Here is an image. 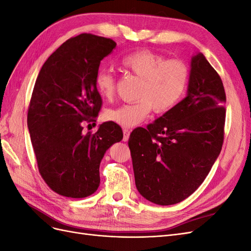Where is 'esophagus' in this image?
I'll return each instance as SVG.
<instances>
[{"instance_id":"esophagus-1","label":"esophagus","mask_w":251,"mask_h":251,"mask_svg":"<svg viewBox=\"0 0 251 251\" xmlns=\"http://www.w3.org/2000/svg\"><path fill=\"white\" fill-rule=\"evenodd\" d=\"M131 131L128 128H124V141H127L128 137H130Z\"/></svg>"}]
</instances>
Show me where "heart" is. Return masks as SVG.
<instances>
[{"label": "heart", "instance_id": "b5f03b06", "mask_svg": "<svg viewBox=\"0 0 251 251\" xmlns=\"http://www.w3.org/2000/svg\"><path fill=\"white\" fill-rule=\"evenodd\" d=\"M120 66L141 78L137 101L105 111V118L124 127L139 125L153 108L157 113L168 112L181 100L188 85L189 68L183 60L166 59L147 49L125 56ZM94 83L98 94L112 100L116 90V77L109 69H98Z\"/></svg>", "mask_w": 251, "mask_h": 251}]
</instances>
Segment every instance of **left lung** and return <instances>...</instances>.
I'll return each instance as SVG.
<instances>
[{
    "label": "left lung",
    "instance_id": "left-lung-1",
    "mask_svg": "<svg viewBox=\"0 0 251 251\" xmlns=\"http://www.w3.org/2000/svg\"><path fill=\"white\" fill-rule=\"evenodd\" d=\"M225 101L221 77L198 53L191 62L186 96L130 135L135 183L144 198L176 204L202 184L222 150Z\"/></svg>",
    "mask_w": 251,
    "mask_h": 251
}]
</instances>
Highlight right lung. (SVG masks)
Instances as JSON below:
<instances>
[{
    "mask_svg": "<svg viewBox=\"0 0 251 251\" xmlns=\"http://www.w3.org/2000/svg\"><path fill=\"white\" fill-rule=\"evenodd\" d=\"M115 47L113 40L91 33L71 37L48 57L35 81L27 124L37 168L52 191L68 198L96 192L105 151L124 137L113 121L82 134V125L96 121L102 104L95 73Z\"/></svg>",
    "mask_w": 251,
    "mask_h": 251,
    "instance_id": "1",
    "label": "right lung"
}]
</instances>
